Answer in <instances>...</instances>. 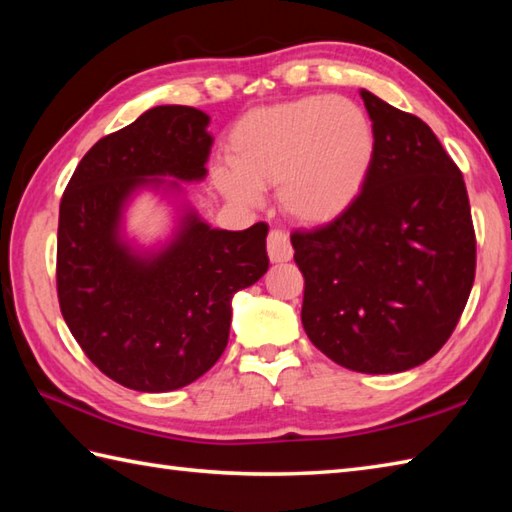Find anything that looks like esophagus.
I'll return each instance as SVG.
<instances>
[{"instance_id":"obj_1","label":"esophagus","mask_w":512,"mask_h":512,"mask_svg":"<svg viewBox=\"0 0 512 512\" xmlns=\"http://www.w3.org/2000/svg\"><path fill=\"white\" fill-rule=\"evenodd\" d=\"M268 257L270 262H288L292 257V244H290V237L286 235V231H270L268 235Z\"/></svg>"}]
</instances>
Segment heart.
<instances>
[{
    "label": "heart",
    "mask_w": 512,
    "mask_h": 512,
    "mask_svg": "<svg viewBox=\"0 0 512 512\" xmlns=\"http://www.w3.org/2000/svg\"><path fill=\"white\" fill-rule=\"evenodd\" d=\"M374 127L352 101L308 96L268 107L239 123L231 145L233 167L215 171L228 198L257 202L275 187L290 217L323 224L361 193L374 162Z\"/></svg>",
    "instance_id": "obj_1"
}]
</instances>
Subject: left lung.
Wrapping results in <instances>:
<instances>
[{"label": "left lung", "instance_id": "left-lung-1", "mask_svg": "<svg viewBox=\"0 0 512 512\" xmlns=\"http://www.w3.org/2000/svg\"><path fill=\"white\" fill-rule=\"evenodd\" d=\"M376 149L361 193L332 222L297 228L301 321L347 369L396 374L449 341L475 281L462 171L431 127L361 90Z\"/></svg>", "mask_w": 512, "mask_h": 512}]
</instances>
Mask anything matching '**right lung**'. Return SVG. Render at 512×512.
<instances>
[{
	"label": "right lung",
	"instance_id": "add662e5",
	"mask_svg": "<svg viewBox=\"0 0 512 512\" xmlns=\"http://www.w3.org/2000/svg\"><path fill=\"white\" fill-rule=\"evenodd\" d=\"M209 116L160 105L101 138L74 169L59 206L57 295L85 356L118 385L147 394L180 389L217 363L231 299L268 270V224L217 231L187 215L178 237L138 257L118 237L125 200L173 176L202 180Z\"/></svg>",
	"mask_w": 512,
	"mask_h": 512
}]
</instances>
